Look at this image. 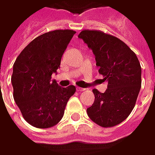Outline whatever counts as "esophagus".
I'll use <instances>...</instances> for the list:
<instances>
[{
	"mask_svg": "<svg viewBox=\"0 0 155 155\" xmlns=\"http://www.w3.org/2000/svg\"><path fill=\"white\" fill-rule=\"evenodd\" d=\"M77 90H78V91H85L84 88H82V87H78Z\"/></svg>",
	"mask_w": 155,
	"mask_h": 155,
	"instance_id": "obj_1",
	"label": "esophagus"
}]
</instances>
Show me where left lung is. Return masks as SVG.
<instances>
[{"label": "left lung", "mask_w": 155, "mask_h": 155, "mask_svg": "<svg viewBox=\"0 0 155 155\" xmlns=\"http://www.w3.org/2000/svg\"><path fill=\"white\" fill-rule=\"evenodd\" d=\"M78 37L92 51L107 89L92 91L95 100L87 108L90 119L102 127H112L133 111L141 87V67L136 54L120 39L100 30H83Z\"/></svg>", "instance_id": "left-lung-1"}]
</instances>
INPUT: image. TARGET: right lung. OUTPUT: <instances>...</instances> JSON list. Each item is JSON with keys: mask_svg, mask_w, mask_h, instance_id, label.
<instances>
[{"mask_svg": "<svg viewBox=\"0 0 155 155\" xmlns=\"http://www.w3.org/2000/svg\"><path fill=\"white\" fill-rule=\"evenodd\" d=\"M76 32L58 29L37 36L16 58L11 82L14 98L22 117L37 128L57 125L64 116L74 85L61 87L51 81L60 68L61 58Z\"/></svg>", "mask_w": 155, "mask_h": 155, "instance_id": "obj_1", "label": "right lung"}]
</instances>
